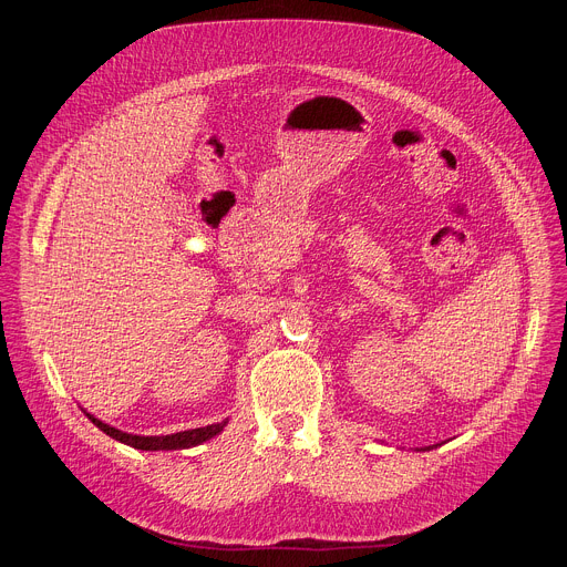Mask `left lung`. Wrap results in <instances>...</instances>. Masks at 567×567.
Segmentation results:
<instances>
[{
    "instance_id": "obj_1",
    "label": "left lung",
    "mask_w": 567,
    "mask_h": 567,
    "mask_svg": "<svg viewBox=\"0 0 567 567\" xmlns=\"http://www.w3.org/2000/svg\"><path fill=\"white\" fill-rule=\"evenodd\" d=\"M435 446H437V444H435ZM431 449H433V446H424V449H420V451H431Z\"/></svg>"
}]
</instances>
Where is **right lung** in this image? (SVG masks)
Returning <instances> with one entry per match:
<instances>
[{
	"label": "right lung",
	"instance_id": "1",
	"mask_svg": "<svg viewBox=\"0 0 567 567\" xmlns=\"http://www.w3.org/2000/svg\"><path fill=\"white\" fill-rule=\"evenodd\" d=\"M94 426H99L103 433H107L112 440L123 442L132 449L138 451H179V449H190L197 444H204L206 440L219 435L224 431V426L228 424V420L219 422V424H210V426H202V429H190V431H182V433H173V435H132V433H123L110 424H103L101 420H96L94 415L85 413Z\"/></svg>",
	"mask_w": 567,
	"mask_h": 567
}]
</instances>
